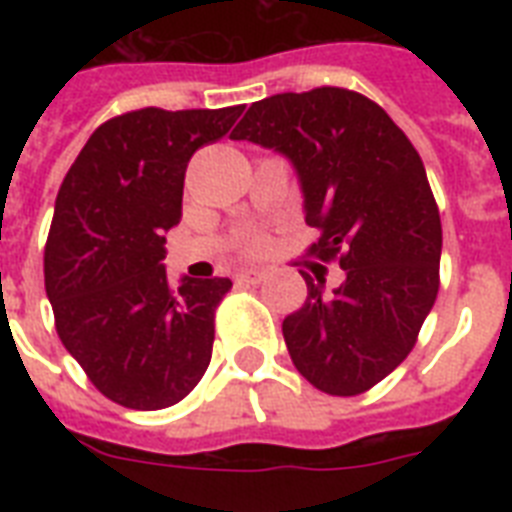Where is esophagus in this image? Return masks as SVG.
<instances>
[{"label": "esophagus", "mask_w": 512, "mask_h": 512, "mask_svg": "<svg viewBox=\"0 0 512 512\" xmlns=\"http://www.w3.org/2000/svg\"><path fill=\"white\" fill-rule=\"evenodd\" d=\"M265 279V271H257V268H244V271L236 273V281L239 284H260Z\"/></svg>", "instance_id": "esophagus-1"}]
</instances>
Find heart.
<instances>
[{
  "mask_svg": "<svg viewBox=\"0 0 512 512\" xmlns=\"http://www.w3.org/2000/svg\"><path fill=\"white\" fill-rule=\"evenodd\" d=\"M260 244H263V239H260V236H252V239L247 241V249H257Z\"/></svg>",
  "mask_w": 512,
  "mask_h": 512,
  "instance_id": "heart-1",
  "label": "heart"
}]
</instances>
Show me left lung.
<instances>
[{
    "label": "left lung",
    "instance_id": "left-lung-1",
    "mask_svg": "<svg viewBox=\"0 0 512 512\" xmlns=\"http://www.w3.org/2000/svg\"><path fill=\"white\" fill-rule=\"evenodd\" d=\"M231 138L287 156L319 231L308 252L345 271L332 295L303 273L308 297L281 324L292 364L329 396L364 393L409 356L438 295L441 217L420 154L342 87L257 100Z\"/></svg>",
    "mask_w": 512,
    "mask_h": 512
}]
</instances>
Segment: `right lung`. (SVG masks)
Masks as SVG:
<instances>
[{
    "mask_svg": "<svg viewBox=\"0 0 512 512\" xmlns=\"http://www.w3.org/2000/svg\"><path fill=\"white\" fill-rule=\"evenodd\" d=\"M244 106L140 108L92 132L55 199L44 287L60 342L106 398L154 412L204 377L215 308L231 279L164 271V233L183 217L191 156L231 130Z\"/></svg>",
    "mask_w": 512,
    "mask_h": 512,
    "instance_id": "obj_1",
    "label": "right lung"
}]
</instances>
